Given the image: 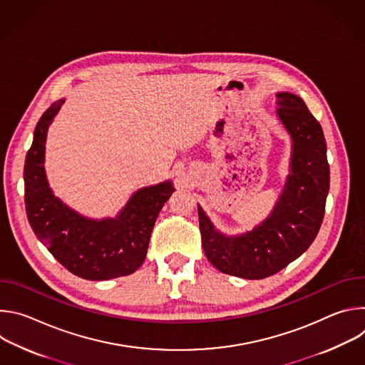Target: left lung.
<instances>
[{
  "mask_svg": "<svg viewBox=\"0 0 365 365\" xmlns=\"http://www.w3.org/2000/svg\"><path fill=\"white\" fill-rule=\"evenodd\" d=\"M277 117L292 138L290 175L272 214L252 231L224 235L197 205L202 247L220 272L248 280L276 274L317 238L329 190L327 141L318 120L294 93H276Z\"/></svg>",
  "mask_w": 365,
  "mask_h": 365,
  "instance_id": "obj_1",
  "label": "left lung"
}]
</instances>
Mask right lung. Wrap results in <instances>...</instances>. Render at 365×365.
Listing matches in <instances>:
<instances>
[{"label": "right lung", "mask_w": 365, "mask_h": 365, "mask_svg": "<svg viewBox=\"0 0 365 365\" xmlns=\"http://www.w3.org/2000/svg\"><path fill=\"white\" fill-rule=\"evenodd\" d=\"M63 102L59 99L44 111L26 155L29 222L50 254L72 274L86 280L128 276L144 263L154 222L175 187L168 180L137 190L117 218L89 220L71 210L48 187L43 166L47 130Z\"/></svg>", "instance_id": "obj_1"}]
</instances>
